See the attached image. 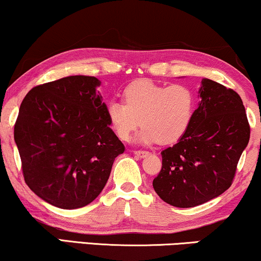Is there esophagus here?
<instances>
[{"label":"esophagus","mask_w":261,"mask_h":261,"mask_svg":"<svg viewBox=\"0 0 261 261\" xmlns=\"http://www.w3.org/2000/svg\"><path fill=\"white\" fill-rule=\"evenodd\" d=\"M135 155L140 156V158H145V156L148 155V152L147 151H134L133 152Z\"/></svg>","instance_id":"34e87169"}]
</instances>
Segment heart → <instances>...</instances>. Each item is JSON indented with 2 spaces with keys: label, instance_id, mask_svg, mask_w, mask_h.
Instances as JSON below:
<instances>
[{
  "label": "heart",
  "instance_id": "heart-1",
  "mask_svg": "<svg viewBox=\"0 0 261 261\" xmlns=\"http://www.w3.org/2000/svg\"><path fill=\"white\" fill-rule=\"evenodd\" d=\"M196 97L187 85L156 84L139 80L123 90V102L112 101L107 106L109 124L121 140L142 124L135 137L140 144L160 142L170 145L179 140L190 126Z\"/></svg>",
  "mask_w": 261,
  "mask_h": 261
}]
</instances>
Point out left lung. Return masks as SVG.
I'll return each mask as SVG.
<instances>
[{
	"mask_svg": "<svg viewBox=\"0 0 261 261\" xmlns=\"http://www.w3.org/2000/svg\"><path fill=\"white\" fill-rule=\"evenodd\" d=\"M198 96L190 126L162 152V170L153 179L159 197L177 208H192L223 194L251 134L238 92L203 78Z\"/></svg>",
	"mask_w": 261,
	"mask_h": 261,
	"instance_id": "8db88e82",
	"label": "left lung"
}]
</instances>
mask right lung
<instances>
[{
    "instance_id": "right-lung-1",
    "label": "right lung",
    "mask_w": 261,
    "mask_h": 261,
    "mask_svg": "<svg viewBox=\"0 0 261 261\" xmlns=\"http://www.w3.org/2000/svg\"><path fill=\"white\" fill-rule=\"evenodd\" d=\"M96 77L69 76L26 95L14 127L24 181L62 209L88 205L101 194L124 146L110 128Z\"/></svg>"
}]
</instances>
